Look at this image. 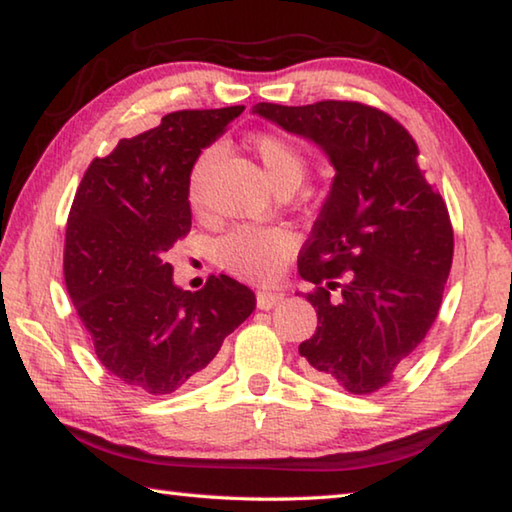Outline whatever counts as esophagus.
<instances>
[{
    "label": "esophagus",
    "instance_id": "obj_1",
    "mask_svg": "<svg viewBox=\"0 0 512 512\" xmlns=\"http://www.w3.org/2000/svg\"><path fill=\"white\" fill-rule=\"evenodd\" d=\"M284 296L277 291H257V307L259 309H271L280 302Z\"/></svg>",
    "mask_w": 512,
    "mask_h": 512
}]
</instances>
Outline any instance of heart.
I'll return each instance as SVG.
<instances>
[{
    "label": "heart",
    "instance_id": "heart-1",
    "mask_svg": "<svg viewBox=\"0 0 512 512\" xmlns=\"http://www.w3.org/2000/svg\"><path fill=\"white\" fill-rule=\"evenodd\" d=\"M248 146L277 192L291 194L302 185L309 164L305 153L289 137L257 133L250 137ZM210 158L212 151H203L189 171V203L194 210H201L203 205V180ZM293 248H296V237L287 230L268 228V225H237L216 241L214 259L230 275L266 282L282 271Z\"/></svg>",
    "mask_w": 512,
    "mask_h": 512
}]
</instances>
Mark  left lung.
<instances>
[{"instance_id":"8db88e82","label":"left lung","mask_w":512,"mask_h":512,"mask_svg":"<svg viewBox=\"0 0 512 512\" xmlns=\"http://www.w3.org/2000/svg\"><path fill=\"white\" fill-rule=\"evenodd\" d=\"M284 131L314 140L336 176L298 271L318 327L300 343L311 377L370 395L391 384L438 316L454 257L443 196L420 149L388 112L359 101L257 103ZM337 296H333V291Z\"/></svg>"}]
</instances>
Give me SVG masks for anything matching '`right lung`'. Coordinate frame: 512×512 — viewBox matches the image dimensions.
<instances>
[{
  "mask_svg": "<svg viewBox=\"0 0 512 512\" xmlns=\"http://www.w3.org/2000/svg\"><path fill=\"white\" fill-rule=\"evenodd\" d=\"M244 106L176 110L94 158L65 232V284L101 366L137 395H169L212 372L255 293L228 275L173 287L164 259L192 228L189 171Z\"/></svg>",
  "mask_w": 512,
  "mask_h": 512,
  "instance_id": "1",
  "label": "right lung"
}]
</instances>
